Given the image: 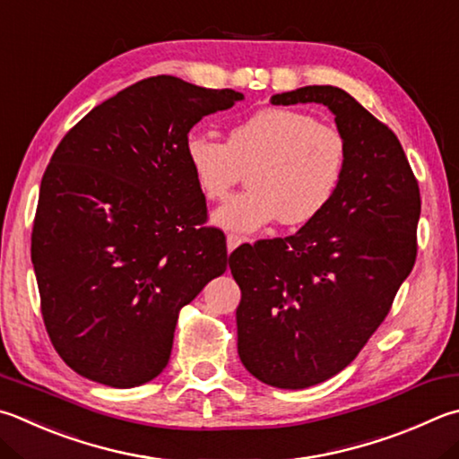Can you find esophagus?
Here are the masks:
<instances>
[{
  "instance_id": "1",
  "label": "esophagus",
  "mask_w": 459,
  "mask_h": 459,
  "mask_svg": "<svg viewBox=\"0 0 459 459\" xmlns=\"http://www.w3.org/2000/svg\"><path fill=\"white\" fill-rule=\"evenodd\" d=\"M245 240H247V237H243V235H237V232H230V235L227 237L229 251H235V248H237L240 243H245Z\"/></svg>"
}]
</instances>
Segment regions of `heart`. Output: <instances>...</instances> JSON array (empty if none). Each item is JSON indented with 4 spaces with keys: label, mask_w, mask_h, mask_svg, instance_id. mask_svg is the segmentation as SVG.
Segmentation results:
<instances>
[{
    "label": "heart",
    "mask_w": 459,
    "mask_h": 459,
    "mask_svg": "<svg viewBox=\"0 0 459 459\" xmlns=\"http://www.w3.org/2000/svg\"><path fill=\"white\" fill-rule=\"evenodd\" d=\"M186 160L208 201H222L251 170V188L214 212L222 229L251 232L282 221H315L337 195L347 143L331 124L293 108H263L229 132V140L193 134Z\"/></svg>",
    "instance_id": "heart-1"
}]
</instances>
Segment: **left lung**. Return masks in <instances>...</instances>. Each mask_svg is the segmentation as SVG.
Listing matches in <instances>:
<instances>
[{"mask_svg": "<svg viewBox=\"0 0 459 459\" xmlns=\"http://www.w3.org/2000/svg\"><path fill=\"white\" fill-rule=\"evenodd\" d=\"M271 102L325 104L347 143L343 180L315 221L230 255L240 361L266 385L305 389L345 369L385 321L418 256L421 196L394 130L345 90Z\"/></svg>", "mask_w": 459, "mask_h": 459, "instance_id": "8db88e82", "label": "left lung"}]
</instances>
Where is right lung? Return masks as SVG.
Returning a JSON list of instances; mask_svg holds the SVG:
<instances>
[{"label":"right lung","instance_id":"right-lung-1","mask_svg":"<svg viewBox=\"0 0 459 459\" xmlns=\"http://www.w3.org/2000/svg\"><path fill=\"white\" fill-rule=\"evenodd\" d=\"M235 90L152 76L68 130L41 178L31 263L49 341L82 377L136 387L170 359L180 309L227 271L188 132Z\"/></svg>","mask_w":459,"mask_h":459}]
</instances>
